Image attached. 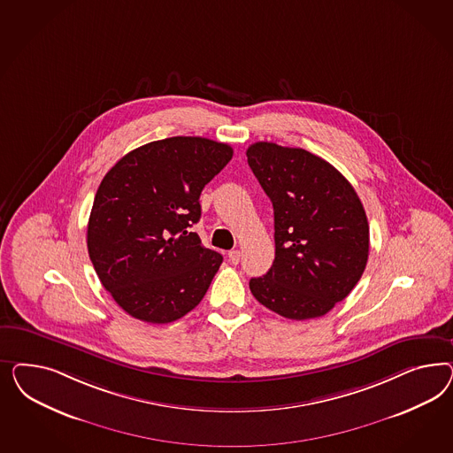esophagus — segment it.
Instances as JSON below:
<instances>
[{
	"label": "esophagus",
	"mask_w": 453,
	"mask_h": 453,
	"mask_svg": "<svg viewBox=\"0 0 453 453\" xmlns=\"http://www.w3.org/2000/svg\"><path fill=\"white\" fill-rule=\"evenodd\" d=\"M227 257H229V262H231L233 265H237L239 261H241V252H239V250H231V252L227 254Z\"/></svg>",
	"instance_id": "obj_1"
}]
</instances>
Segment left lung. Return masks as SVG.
Instances as JSON below:
<instances>
[{
	"instance_id": "1",
	"label": "left lung",
	"mask_w": 453,
	"mask_h": 453,
	"mask_svg": "<svg viewBox=\"0 0 453 453\" xmlns=\"http://www.w3.org/2000/svg\"><path fill=\"white\" fill-rule=\"evenodd\" d=\"M247 163L274 206L275 259L249 282L275 314L305 320L327 314L365 271L369 222L352 184L312 152L254 142Z\"/></svg>"
}]
</instances>
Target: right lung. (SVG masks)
<instances>
[{
  "label": "right lung",
  "instance_id": "add662e5",
  "mask_svg": "<svg viewBox=\"0 0 453 453\" xmlns=\"http://www.w3.org/2000/svg\"><path fill=\"white\" fill-rule=\"evenodd\" d=\"M233 148L196 136L152 141L127 152L97 188L88 252L101 284L129 316L167 324L203 301L222 256L191 233L199 196Z\"/></svg>",
  "mask_w": 453,
  "mask_h": 453
}]
</instances>
